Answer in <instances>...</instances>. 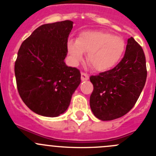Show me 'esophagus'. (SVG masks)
I'll use <instances>...</instances> for the list:
<instances>
[{
	"label": "esophagus",
	"instance_id": "1",
	"mask_svg": "<svg viewBox=\"0 0 156 156\" xmlns=\"http://www.w3.org/2000/svg\"><path fill=\"white\" fill-rule=\"evenodd\" d=\"M89 78V75H88L87 74H86V73L82 72V74H81V79H82V81H86V80H88Z\"/></svg>",
	"mask_w": 156,
	"mask_h": 156
}]
</instances>
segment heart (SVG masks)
Segmentation results:
<instances>
[{
	"label": "heart",
	"mask_w": 156,
	"mask_h": 156,
	"mask_svg": "<svg viewBox=\"0 0 156 156\" xmlns=\"http://www.w3.org/2000/svg\"><path fill=\"white\" fill-rule=\"evenodd\" d=\"M125 50L121 37L101 30L84 31L77 40L67 42V52L73 64H78L87 53V61L97 71H106L115 67Z\"/></svg>",
	"instance_id": "obj_1"
}]
</instances>
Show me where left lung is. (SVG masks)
<instances>
[{
	"mask_svg": "<svg viewBox=\"0 0 156 156\" xmlns=\"http://www.w3.org/2000/svg\"><path fill=\"white\" fill-rule=\"evenodd\" d=\"M147 78L145 55L132 37L124 57L113 69L90 77L93 91L90 108L97 119L110 121L125 115L134 106Z\"/></svg>",
	"mask_w": 156,
	"mask_h": 156,
	"instance_id": "left-lung-1",
	"label": "left lung"
}]
</instances>
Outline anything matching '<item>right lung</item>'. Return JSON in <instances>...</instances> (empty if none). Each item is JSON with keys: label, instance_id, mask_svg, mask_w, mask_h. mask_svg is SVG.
<instances>
[{"label": "right lung", "instance_id": "1", "mask_svg": "<svg viewBox=\"0 0 156 156\" xmlns=\"http://www.w3.org/2000/svg\"><path fill=\"white\" fill-rule=\"evenodd\" d=\"M73 23L65 20L40 26L19 49L15 63L18 92L39 115L57 117L64 113L81 83L79 70L64 62Z\"/></svg>", "mask_w": 156, "mask_h": 156}]
</instances>
